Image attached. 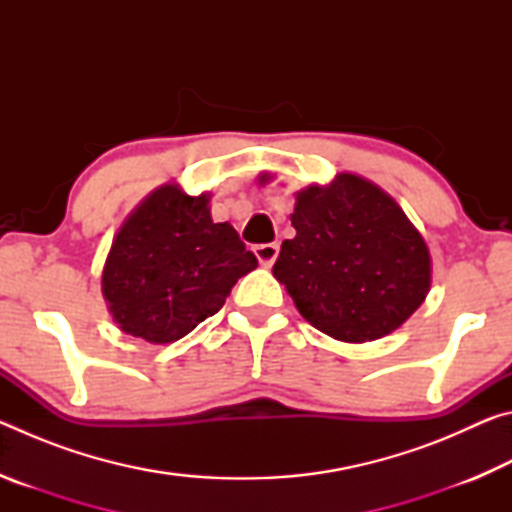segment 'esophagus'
Segmentation results:
<instances>
[{
  "label": "esophagus",
  "mask_w": 512,
  "mask_h": 512,
  "mask_svg": "<svg viewBox=\"0 0 512 512\" xmlns=\"http://www.w3.org/2000/svg\"><path fill=\"white\" fill-rule=\"evenodd\" d=\"M253 250H255L257 262L262 264L264 268H271L273 262L277 259V255H280V246H277V244H259Z\"/></svg>",
  "instance_id": "34e87169"
}]
</instances>
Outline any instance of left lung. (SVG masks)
<instances>
[{
    "mask_svg": "<svg viewBox=\"0 0 512 512\" xmlns=\"http://www.w3.org/2000/svg\"><path fill=\"white\" fill-rule=\"evenodd\" d=\"M262 173L259 183H268ZM296 237L273 266L300 316L343 343L377 341L411 318L431 289V255L391 194L357 173L296 194Z\"/></svg>",
    "mask_w": 512,
    "mask_h": 512,
    "instance_id": "1",
    "label": "left lung"
}]
</instances>
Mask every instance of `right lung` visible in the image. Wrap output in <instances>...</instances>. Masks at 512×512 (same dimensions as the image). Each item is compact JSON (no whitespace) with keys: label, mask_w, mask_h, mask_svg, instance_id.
<instances>
[{"label":"right lung","mask_w":512,"mask_h":512,"mask_svg":"<svg viewBox=\"0 0 512 512\" xmlns=\"http://www.w3.org/2000/svg\"><path fill=\"white\" fill-rule=\"evenodd\" d=\"M210 198L167 183L121 223L103 264L101 293L124 334L153 345L183 339L257 268L237 230L212 221Z\"/></svg>","instance_id":"right-lung-1"}]
</instances>
